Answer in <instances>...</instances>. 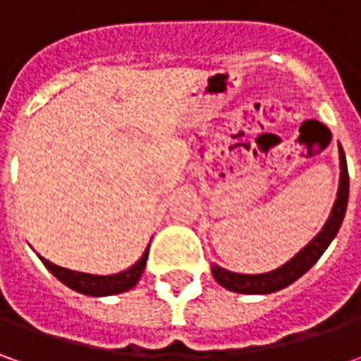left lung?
Wrapping results in <instances>:
<instances>
[{
    "instance_id": "8db88e82",
    "label": "left lung",
    "mask_w": 361,
    "mask_h": 361,
    "mask_svg": "<svg viewBox=\"0 0 361 361\" xmlns=\"http://www.w3.org/2000/svg\"><path fill=\"white\" fill-rule=\"evenodd\" d=\"M340 188H338V199L334 202L331 215L324 225V229L317 233V237L313 239L305 249H301L298 255L291 261H287L279 269L271 271V273H259V275H243V273H233V271L223 269L219 265H213V277L216 283H221L225 289L235 291V293H273L279 291L293 281H298L303 273L312 269L315 261L324 255L327 245L334 241V237L338 235L341 227V221L345 215V207H348V195H350V174H348V164H345V154L340 146Z\"/></svg>"
}]
</instances>
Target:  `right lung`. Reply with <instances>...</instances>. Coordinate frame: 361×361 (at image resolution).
Here are the masks:
<instances>
[{"label":"right lung","instance_id":"right-lung-1","mask_svg":"<svg viewBox=\"0 0 361 361\" xmlns=\"http://www.w3.org/2000/svg\"><path fill=\"white\" fill-rule=\"evenodd\" d=\"M42 263L48 267L63 285H68L70 289H74L78 293L84 295H94V298H102V295H114V293H122L128 291L134 285L138 283L140 275L146 267V259H148V249L145 255L140 257L130 269L116 273V275H90V273H80V271L63 269L60 265L49 263L48 259L39 257Z\"/></svg>","mask_w":361,"mask_h":361}]
</instances>
